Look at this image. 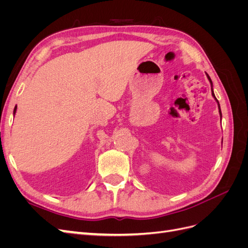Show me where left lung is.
<instances>
[{"mask_svg":"<svg viewBox=\"0 0 248 248\" xmlns=\"http://www.w3.org/2000/svg\"><path fill=\"white\" fill-rule=\"evenodd\" d=\"M207 74V73H206ZM207 78H208V79H209V81H210V84H211V91H212V96L214 97V99L217 101V103H218V108H219V115H220V120H221V110H220V106H219V102H218V100L216 99V97H215V95H214V92H213V84H212V80H211V78H210V77L208 76L207 74Z\"/></svg>","mask_w":248,"mask_h":248,"instance_id":"left-lung-1","label":"left lung"}]
</instances>
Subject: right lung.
Returning <instances> with one entry per match:
<instances>
[{"instance_id":"obj_1","label":"right lung","mask_w":248,"mask_h":248,"mask_svg":"<svg viewBox=\"0 0 248 248\" xmlns=\"http://www.w3.org/2000/svg\"><path fill=\"white\" fill-rule=\"evenodd\" d=\"M16 108H14V110H13V114H16Z\"/></svg>"}]
</instances>
